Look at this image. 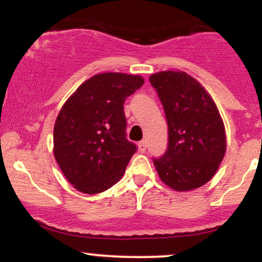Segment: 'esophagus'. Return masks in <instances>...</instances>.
<instances>
[{
  "instance_id": "esophagus-1",
  "label": "esophagus",
  "mask_w": 262,
  "mask_h": 262,
  "mask_svg": "<svg viewBox=\"0 0 262 262\" xmlns=\"http://www.w3.org/2000/svg\"><path fill=\"white\" fill-rule=\"evenodd\" d=\"M138 149H140L141 153H144L147 149V144H146V141H141L140 143H138Z\"/></svg>"
}]
</instances>
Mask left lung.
Wrapping results in <instances>:
<instances>
[{"instance_id": "8db88e82", "label": "left lung", "mask_w": 262, "mask_h": 262, "mask_svg": "<svg viewBox=\"0 0 262 262\" xmlns=\"http://www.w3.org/2000/svg\"><path fill=\"white\" fill-rule=\"evenodd\" d=\"M167 122V149L153 163L161 181L183 192L212 179L226 151L225 126L205 89L185 72H160L149 77Z\"/></svg>"}]
</instances>
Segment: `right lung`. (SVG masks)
Instances as JSON below:
<instances>
[{"mask_svg": "<svg viewBox=\"0 0 262 262\" xmlns=\"http://www.w3.org/2000/svg\"><path fill=\"white\" fill-rule=\"evenodd\" d=\"M143 83L138 75L97 74L62 106L54 124L53 153L77 190L104 192L124 175L137 150L126 138L124 103Z\"/></svg>", "mask_w": 262, "mask_h": 262, "instance_id": "obj_1", "label": "right lung"}]
</instances>
